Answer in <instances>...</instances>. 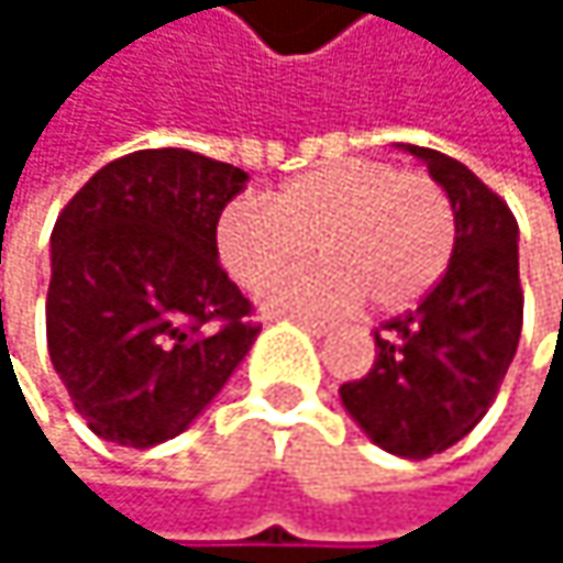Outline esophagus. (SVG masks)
<instances>
[{
	"instance_id": "1",
	"label": "esophagus",
	"mask_w": 563,
	"mask_h": 563,
	"mask_svg": "<svg viewBox=\"0 0 563 563\" xmlns=\"http://www.w3.org/2000/svg\"><path fill=\"white\" fill-rule=\"evenodd\" d=\"M299 325H302L309 335H316V339H319V335H325V332H332V325H325V322H316V319H299Z\"/></svg>"
}]
</instances>
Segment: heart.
Listing matches in <instances>:
<instances>
[{
  "mask_svg": "<svg viewBox=\"0 0 563 563\" xmlns=\"http://www.w3.org/2000/svg\"><path fill=\"white\" fill-rule=\"evenodd\" d=\"M453 244L450 195L423 172L372 159L296 175L267 205L238 198L218 218V257L241 289L292 274L309 247L322 261L264 296L283 316H322L362 299L378 312L410 309L446 274Z\"/></svg>",
  "mask_w": 563,
  "mask_h": 563,
  "instance_id": "heart-1",
  "label": "heart"
}]
</instances>
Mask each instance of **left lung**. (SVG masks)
Returning <instances> with one entry per match:
<instances>
[{
	"instance_id": "obj_1",
	"label": "left lung",
	"mask_w": 563,
	"mask_h": 563,
	"mask_svg": "<svg viewBox=\"0 0 563 563\" xmlns=\"http://www.w3.org/2000/svg\"><path fill=\"white\" fill-rule=\"evenodd\" d=\"M450 195L456 244L446 274L417 309L375 332V365L339 388L372 443L427 460L460 443L493 407L521 335L518 224L463 163L404 146Z\"/></svg>"
}]
</instances>
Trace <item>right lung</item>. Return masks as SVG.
<instances>
[{
    "label": "right lung",
    "instance_id": "obj_1",
    "mask_svg": "<svg viewBox=\"0 0 563 563\" xmlns=\"http://www.w3.org/2000/svg\"><path fill=\"white\" fill-rule=\"evenodd\" d=\"M247 178L188 150H140L57 214L48 355L100 440L178 437L251 352L261 329L218 264V218Z\"/></svg>",
    "mask_w": 563,
    "mask_h": 563
}]
</instances>
